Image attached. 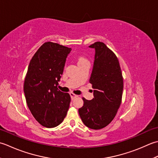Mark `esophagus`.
Here are the masks:
<instances>
[{
  "instance_id": "34e87169",
  "label": "esophagus",
  "mask_w": 158,
  "mask_h": 158,
  "mask_svg": "<svg viewBox=\"0 0 158 158\" xmlns=\"http://www.w3.org/2000/svg\"><path fill=\"white\" fill-rule=\"evenodd\" d=\"M70 96H71V98H72V99H73L74 98H76V97H78V95H75L74 93H70Z\"/></svg>"
}]
</instances>
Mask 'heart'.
I'll return each instance as SVG.
<instances>
[{
	"instance_id": "obj_1",
	"label": "heart",
	"mask_w": 158,
	"mask_h": 158,
	"mask_svg": "<svg viewBox=\"0 0 158 158\" xmlns=\"http://www.w3.org/2000/svg\"><path fill=\"white\" fill-rule=\"evenodd\" d=\"M73 58H74V59L76 60L78 66H80L82 65H84V64L89 63V60L86 59L85 56L78 53H76L74 55H73Z\"/></svg>"
}]
</instances>
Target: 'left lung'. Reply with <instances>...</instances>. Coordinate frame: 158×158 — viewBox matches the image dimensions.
Returning <instances> with one entry per match:
<instances>
[{
    "label": "left lung",
    "mask_w": 158,
    "mask_h": 158,
    "mask_svg": "<svg viewBox=\"0 0 158 158\" xmlns=\"http://www.w3.org/2000/svg\"><path fill=\"white\" fill-rule=\"evenodd\" d=\"M89 48L95 50V60L89 82L94 98L87 100L78 112L86 127L100 130L107 126L119 108L123 90V79L117 56L106 46L97 41Z\"/></svg>",
    "instance_id": "8db88e82"
}]
</instances>
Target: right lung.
Here are the masks:
<instances>
[{"instance_id": "obj_1", "label": "right lung", "mask_w": 158, "mask_h": 158, "mask_svg": "<svg viewBox=\"0 0 158 158\" xmlns=\"http://www.w3.org/2000/svg\"><path fill=\"white\" fill-rule=\"evenodd\" d=\"M71 50L48 41L37 50L28 65L24 83L26 101L31 114L44 127H56L68 111L70 95L57 86Z\"/></svg>"}]
</instances>
